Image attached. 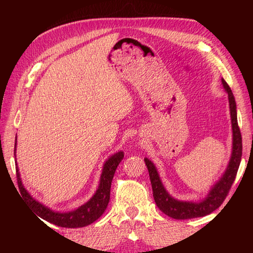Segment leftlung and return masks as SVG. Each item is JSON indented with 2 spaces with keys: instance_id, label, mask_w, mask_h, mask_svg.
I'll return each mask as SVG.
<instances>
[{
  "instance_id": "obj_1",
  "label": "left lung",
  "mask_w": 253,
  "mask_h": 253,
  "mask_svg": "<svg viewBox=\"0 0 253 253\" xmlns=\"http://www.w3.org/2000/svg\"><path fill=\"white\" fill-rule=\"evenodd\" d=\"M221 81L224 90L228 93L229 99L231 126H232V152H231L229 164L226 166L224 173L222 174L219 181H216L213 184V186L210 188L207 196L200 201H182L173 198L163 185L160 174H158L154 163L151 160H148L147 157L144 158L149 173V178H151L153 196L155 203L163 213L173 217V219H193V217L204 216L212 213L214 210H216L223 203L231 186H232L235 176H237L242 156V137L238 126L237 104H235L234 96L231 91L229 84L225 83L223 78L221 79Z\"/></svg>"
}]
</instances>
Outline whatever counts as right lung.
<instances>
[{
    "label": "right lung",
    "instance_id": "obj_1",
    "mask_svg": "<svg viewBox=\"0 0 253 253\" xmlns=\"http://www.w3.org/2000/svg\"><path fill=\"white\" fill-rule=\"evenodd\" d=\"M16 152V138H15V147H14V155ZM124 158V152L119 151L111 155L108 160L105 162L102 166V172L99 179V185H98L97 191L92 198L87 201L84 204L81 205L78 209L69 212H57L51 210L50 208L45 207L37 200H34L29 192L25 190L22 183V179L20 176L18 164L15 162L16 166V178H18L19 190L21 192L22 198L28 201V203L31 205L34 212L40 216L41 219L50 222V223L55 224L62 228H83V226L89 225L99 219L107 209V205L109 203L110 199V187L111 182H113L114 174L116 172L117 166Z\"/></svg>",
    "mask_w": 253,
    "mask_h": 253
}]
</instances>
